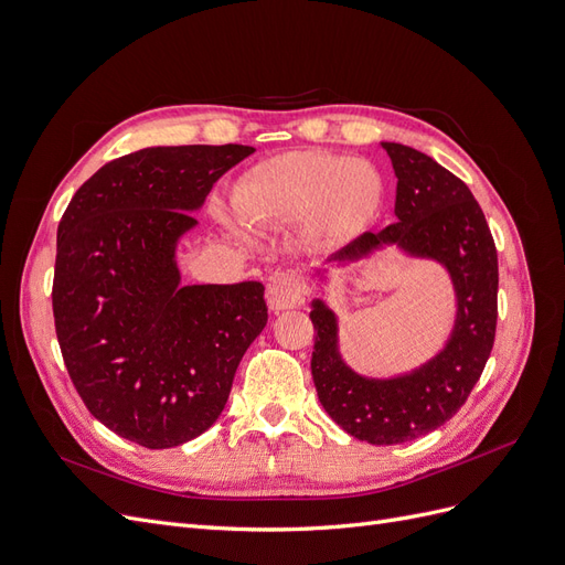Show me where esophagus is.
Masks as SVG:
<instances>
[{"label": "esophagus", "mask_w": 565, "mask_h": 565, "mask_svg": "<svg viewBox=\"0 0 565 565\" xmlns=\"http://www.w3.org/2000/svg\"><path fill=\"white\" fill-rule=\"evenodd\" d=\"M266 301L270 311H285V309H297L303 301V280L297 276L295 270H282L273 276L268 289H266Z\"/></svg>", "instance_id": "obj_1"}]
</instances>
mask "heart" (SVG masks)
I'll list each match as a JSON object with an SVG mask.
<instances>
[{"label":"heart","mask_w":565,"mask_h":565,"mask_svg":"<svg viewBox=\"0 0 565 565\" xmlns=\"http://www.w3.org/2000/svg\"><path fill=\"white\" fill-rule=\"evenodd\" d=\"M382 200L374 167L330 152H285L252 167L235 191V207L247 221H306L324 243L361 235Z\"/></svg>","instance_id":"1"}]
</instances>
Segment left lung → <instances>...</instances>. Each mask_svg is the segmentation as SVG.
<instances>
[{
	"instance_id": "obj_1",
	"label": "left lung",
	"mask_w": 565,
	"mask_h": 565,
	"mask_svg": "<svg viewBox=\"0 0 565 565\" xmlns=\"http://www.w3.org/2000/svg\"><path fill=\"white\" fill-rule=\"evenodd\" d=\"M396 174V224L365 233L316 268L324 295L330 268L372 259L396 247L407 259L438 264L455 295L450 334L417 367L370 377L339 349V316L322 297L311 301L316 344L311 374L320 405L341 429L372 446L415 440L446 424L465 405L488 363L498 324V252L481 204L465 181L424 152L382 141Z\"/></svg>"
}]
</instances>
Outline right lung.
<instances>
[{"instance_id":"add662e5","label":"right lung","mask_w":565,"mask_h":565,"mask_svg":"<svg viewBox=\"0 0 565 565\" xmlns=\"http://www.w3.org/2000/svg\"><path fill=\"white\" fill-rule=\"evenodd\" d=\"M252 146H156L100 167L58 224L54 320L89 413L150 450L183 446L226 407L268 320L264 285H181L177 249L212 185Z\"/></svg>"}]
</instances>
